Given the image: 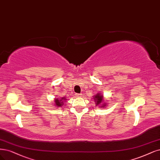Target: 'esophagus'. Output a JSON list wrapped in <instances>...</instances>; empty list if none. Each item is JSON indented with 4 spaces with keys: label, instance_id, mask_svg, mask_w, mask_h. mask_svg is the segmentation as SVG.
I'll use <instances>...</instances> for the list:
<instances>
[{
    "label": "esophagus",
    "instance_id": "34e87169",
    "mask_svg": "<svg viewBox=\"0 0 160 160\" xmlns=\"http://www.w3.org/2000/svg\"><path fill=\"white\" fill-rule=\"evenodd\" d=\"M81 94L80 93V94H79V93H76L75 94V96H76V97H81Z\"/></svg>",
    "mask_w": 160,
    "mask_h": 160
}]
</instances>
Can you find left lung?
<instances>
[{
    "label": "left lung",
    "mask_w": 160,
    "mask_h": 160,
    "mask_svg": "<svg viewBox=\"0 0 160 160\" xmlns=\"http://www.w3.org/2000/svg\"><path fill=\"white\" fill-rule=\"evenodd\" d=\"M92 97H93L92 98L93 101H94L95 102L96 107H99L101 108H103L104 107H107L108 104V103L107 102H106L105 100H104V96L101 92H98L97 94H96Z\"/></svg>",
    "instance_id": "8db88e82"
}]
</instances>
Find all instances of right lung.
Masks as SVG:
<instances>
[{
	"instance_id": "1",
	"label": "right lung",
	"mask_w": 160,
	"mask_h": 160,
	"mask_svg": "<svg viewBox=\"0 0 160 160\" xmlns=\"http://www.w3.org/2000/svg\"><path fill=\"white\" fill-rule=\"evenodd\" d=\"M67 100L66 97H61V98H55L54 99V104L56 107H62L65 101Z\"/></svg>"
}]
</instances>
